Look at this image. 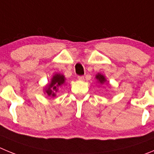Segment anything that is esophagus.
Returning a JSON list of instances; mask_svg holds the SVG:
<instances>
[{
  "mask_svg": "<svg viewBox=\"0 0 154 154\" xmlns=\"http://www.w3.org/2000/svg\"><path fill=\"white\" fill-rule=\"evenodd\" d=\"M77 78H78L79 80H84V76H78V77H77Z\"/></svg>",
  "mask_w": 154,
  "mask_h": 154,
  "instance_id": "34e87169",
  "label": "esophagus"
}]
</instances>
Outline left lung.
<instances>
[{"mask_svg": "<svg viewBox=\"0 0 154 154\" xmlns=\"http://www.w3.org/2000/svg\"><path fill=\"white\" fill-rule=\"evenodd\" d=\"M96 78L99 80L101 84H103V83H104L105 81H106V79L104 78V77H103V75H101V74H97L96 77Z\"/></svg>", "mask_w": 154, "mask_h": 154, "instance_id": "8db88e82", "label": "left lung"}]
</instances>
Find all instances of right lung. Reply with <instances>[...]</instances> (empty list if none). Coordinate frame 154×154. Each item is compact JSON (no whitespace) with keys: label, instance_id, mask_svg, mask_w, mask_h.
<instances>
[{"label":"right lung","instance_id":"right-lung-1","mask_svg":"<svg viewBox=\"0 0 154 154\" xmlns=\"http://www.w3.org/2000/svg\"><path fill=\"white\" fill-rule=\"evenodd\" d=\"M64 77L63 75H61V74H56L55 76H54V77L52 78V80H51V84H50L48 90L46 91L48 95L49 96L54 97L55 92L57 91L58 87H60L62 84H64Z\"/></svg>","mask_w":154,"mask_h":154}]
</instances>
